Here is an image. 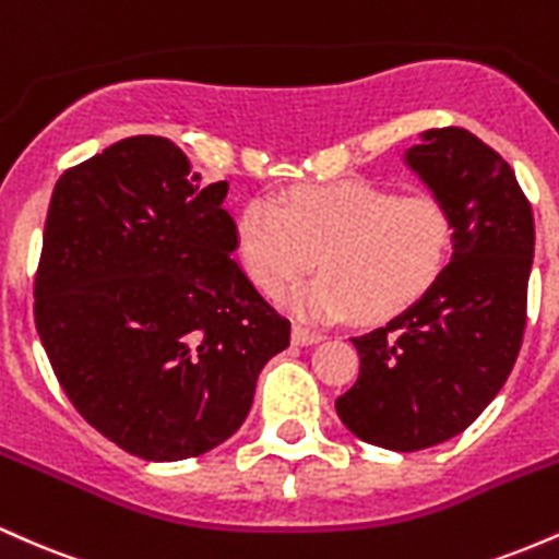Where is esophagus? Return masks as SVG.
<instances>
[{
    "mask_svg": "<svg viewBox=\"0 0 559 559\" xmlns=\"http://www.w3.org/2000/svg\"><path fill=\"white\" fill-rule=\"evenodd\" d=\"M292 342L297 344V346H310V344L323 342V333L307 331V329H301V325H294V329H292Z\"/></svg>",
    "mask_w": 559,
    "mask_h": 559,
    "instance_id": "obj_1",
    "label": "esophagus"
}]
</instances>
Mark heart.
Returning a JSON list of instances; mask_svg holds the SVG:
<instances>
[{"label":"heart","mask_w":559,"mask_h":559,"mask_svg":"<svg viewBox=\"0 0 559 559\" xmlns=\"http://www.w3.org/2000/svg\"><path fill=\"white\" fill-rule=\"evenodd\" d=\"M243 271L265 294L284 292L316 267L323 275L288 292L305 320H386L439 281L452 249V215L431 194L338 181L275 202L243 204L236 221Z\"/></svg>","instance_id":"obj_1"}]
</instances>
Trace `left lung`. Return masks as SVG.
<instances>
[{
    "instance_id": "1",
    "label": "left lung",
    "mask_w": 559,
    "mask_h": 559,
    "mask_svg": "<svg viewBox=\"0 0 559 559\" xmlns=\"http://www.w3.org/2000/svg\"><path fill=\"white\" fill-rule=\"evenodd\" d=\"M404 163L452 215V262L402 316L352 338L360 376L336 400L368 444L418 452L463 433L504 386L525 331L534 213L515 173L465 128H431Z\"/></svg>"
}]
</instances>
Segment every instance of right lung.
Listing matches in <instances>:
<instances>
[{"instance_id": "1", "label": "right lung", "mask_w": 559, "mask_h": 559, "mask_svg": "<svg viewBox=\"0 0 559 559\" xmlns=\"http://www.w3.org/2000/svg\"><path fill=\"white\" fill-rule=\"evenodd\" d=\"M228 183L163 136L107 146L57 181L34 284L36 331L68 400L152 463L230 439L292 323L230 254Z\"/></svg>"}]
</instances>
